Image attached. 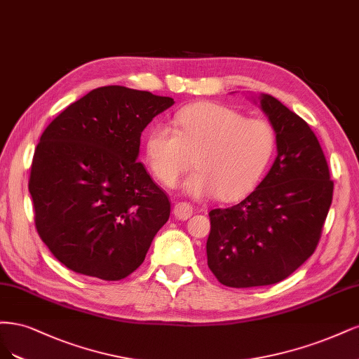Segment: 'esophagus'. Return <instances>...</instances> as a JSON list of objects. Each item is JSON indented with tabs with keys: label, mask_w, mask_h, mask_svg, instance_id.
<instances>
[{
	"label": "esophagus",
	"mask_w": 359,
	"mask_h": 359,
	"mask_svg": "<svg viewBox=\"0 0 359 359\" xmlns=\"http://www.w3.org/2000/svg\"><path fill=\"white\" fill-rule=\"evenodd\" d=\"M192 213H194V209L188 203H177L175 205V209H172V215H175L179 221H187V219L192 216Z\"/></svg>",
	"instance_id": "1"
}]
</instances>
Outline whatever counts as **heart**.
Returning a JSON list of instances; mask_svg holds the SVG:
<instances>
[{"label": "heart", "instance_id": "heart-1", "mask_svg": "<svg viewBox=\"0 0 359 359\" xmlns=\"http://www.w3.org/2000/svg\"><path fill=\"white\" fill-rule=\"evenodd\" d=\"M176 126L158 123L149 131L146 161L159 183L175 188L194 158L196 170L184 191L195 198H240L259 182L276 150L269 122L222 104H191L176 114Z\"/></svg>", "mask_w": 359, "mask_h": 359}]
</instances>
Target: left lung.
Segmentation results:
<instances>
[{"instance_id":"obj_1","label":"left lung","mask_w":359,"mask_h":359,"mask_svg":"<svg viewBox=\"0 0 359 359\" xmlns=\"http://www.w3.org/2000/svg\"><path fill=\"white\" fill-rule=\"evenodd\" d=\"M257 102L274 130L277 156L245 200L209 213L207 264L231 287L291 276L315 252L332 201L327 159L307 122L269 94Z\"/></svg>"}]
</instances>
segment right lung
I'll list each match as a JSON object with an SVG mask.
<instances>
[{
	"label": "right lung",
	"instance_id": "right-lung-1",
	"mask_svg": "<svg viewBox=\"0 0 359 359\" xmlns=\"http://www.w3.org/2000/svg\"><path fill=\"white\" fill-rule=\"evenodd\" d=\"M170 97L102 86L70 104L40 137L29 194L36 226L74 273L125 279L170 217V201L142 163L140 137Z\"/></svg>",
	"mask_w": 359,
	"mask_h": 359
}]
</instances>
